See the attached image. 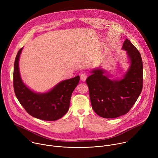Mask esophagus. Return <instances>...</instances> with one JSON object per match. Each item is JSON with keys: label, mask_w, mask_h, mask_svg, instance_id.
<instances>
[{"label": "esophagus", "mask_w": 158, "mask_h": 158, "mask_svg": "<svg viewBox=\"0 0 158 158\" xmlns=\"http://www.w3.org/2000/svg\"><path fill=\"white\" fill-rule=\"evenodd\" d=\"M80 77H81V81H85V79H87V75L85 74H82Z\"/></svg>", "instance_id": "1"}]
</instances>
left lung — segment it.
<instances>
[{"instance_id":"obj_1","label":"left lung","mask_w":158,"mask_h":158,"mask_svg":"<svg viewBox=\"0 0 158 158\" xmlns=\"http://www.w3.org/2000/svg\"><path fill=\"white\" fill-rule=\"evenodd\" d=\"M122 49L126 51L129 66L120 79H110L102 69H93L86 79L90 100L96 113L104 118H116L129 112L143 89V66L141 54L126 39Z\"/></svg>"}]
</instances>
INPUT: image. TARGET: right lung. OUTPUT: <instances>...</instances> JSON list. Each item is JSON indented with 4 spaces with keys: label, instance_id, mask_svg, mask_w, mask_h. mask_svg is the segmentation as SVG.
<instances>
[{
    "label": "right lung",
    "instance_id": "obj_1",
    "mask_svg": "<svg viewBox=\"0 0 158 158\" xmlns=\"http://www.w3.org/2000/svg\"><path fill=\"white\" fill-rule=\"evenodd\" d=\"M23 48L18 52L14 67V89L15 96L28 113L39 119L56 121L64 116L69 109L72 93L80 77L62 81L46 93H36L22 81L19 71V58Z\"/></svg>",
    "mask_w": 158,
    "mask_h": 158
}]
</instances>
